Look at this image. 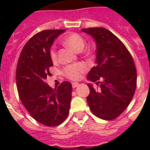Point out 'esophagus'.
<instances>
[{"mask_svg": "<svg viewBox=\"0 0 150 150\" xmlns=\"http://www.w3.org/2000/svg\"><path fill=\"white\" fill-rule=\"evenodd\" d=\"M72 87L73 88H75V87L79 86V83H78V82H72Z\"/></svg>", "mask_w": 150, "mask_h": 150, "instance_id": "esophagus-1", "label": "esophagus"}]
</instances>
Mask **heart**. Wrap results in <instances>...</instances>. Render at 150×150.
Segmentation results:
<instances>
[{
    "label": "heart",
    "instance_id": "obj_1",
    "mask_svg": "<svg viewBox=\"0 0 150 150\" xmlns=\"http://www.w3.org/2000/svg\"><path fill=\"white\" fill-rule=\"evenodd\" d=\"M63 43L68 46L75 51H81L85 47V40L82 36L77 33H71L63 40ZM50 58L53 61H56L57 59L56 49L54 47L50 50ZM87 70V67L83 64H74L64 67L63 69L64 75L71 80H79L82 77Z\"/></svg>",
    "mask_w": 150,
    "mask_h": 150
}]
</instances>
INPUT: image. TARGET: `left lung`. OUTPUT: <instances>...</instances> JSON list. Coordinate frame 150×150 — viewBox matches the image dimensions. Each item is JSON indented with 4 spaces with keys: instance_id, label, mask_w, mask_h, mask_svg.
I'll list each match as a JSON object with an SVG mask.
<instances>
[{
    "instance_id": "1",
    "label": "left lung",
    "mask_w": 150,
    "mask_h": 150,
    "mask_svg": "<svg viewBox=\"0 0 150 150\" xmlns=\"http://www.w3.org/2000/svg\"><path fill=\"white\" fill-rule=\"evenodd\" d=\"M93 37L96 44V66L87 79L96 82L95 89L88 84L90 93L87 103L91 111L103 120H113L128 107L135 93L137 74L132 55L123 43L104 28L82 29Z\"/></svg>"
}]
</instances>
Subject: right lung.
<instances>
[{
  "instance_id": "right-lung-1",
  "label": "right lung",
  "mask_w": 150,
  "mask_h": 150,
  "mask_svg": "<svg viewBox=\"0 0 150 150\" xmlns=\"http://www.w3.org/2000/svg\"><path fill=\"white\" fill-rule=\"evenodd\" d=\"M65 29H49L35 34L20 54L16 69V84L20 100L36 121L54 127L68 117L71 100V84L63 82L57 89L45 82L53 66L50 56L54 40Z\"/></svg>"
}]
</instances>
